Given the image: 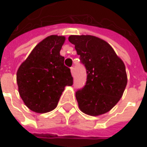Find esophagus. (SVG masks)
<instances>
[{"instance_id": "34e87169", "label": "esophagus", "mask_w": 147, "mask_h": 147, "mask_svg": "<svg viewBox=\"0 0 147 147\" xmlns=\"http://www.w3.org/2000/svg\"><path fill=\"white\" fill-rule=\"evenodd\" d=\"M70 70H71V74H72V75H74V67L70 68Z\"/></svg>"}]
</instances>
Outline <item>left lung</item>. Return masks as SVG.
Wrapping results in <instances>:
<instances>
[{
    "mask_svg": "<svg viewBox=\"0 0 147 147\" xmlns=\"http://www.w3.org/2000/svg\"><path fill=\"white\" fill-rule=\"evenodd\" d=\"M87 70L85 86L76 92L79 109L90 116L109 112L122 97L127 84L126 67L112 46L93 35H70Z\"/></svg>",
    "mask_w": 147,
    "mask_h": 147,
    "instance_id": "obj_1",
    "label": "left lung"
}]
</instances>
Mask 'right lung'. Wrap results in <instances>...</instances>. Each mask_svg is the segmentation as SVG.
<instances>
[{"instance_id": "right-lung-1", "label": "right lung", "mask_w": 147, "mask_h": 147, "mask_svg": "<svg viewBox=\"0 0 147 147\" xmlns=\"http://www.w3.org/2000/svg\"><path fill=\"white\" fill-rule=\"evenodd\" d=\"M62 35L40 41L20 64L16 73L19 93L26 107L37 113L54 110L66 86L73 85L70 69L63 63L60 50Z\"/></svg>"}]
</instances>
